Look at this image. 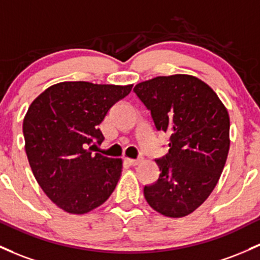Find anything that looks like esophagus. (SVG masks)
I'll return each instance as SVG.
<instances>
[{
	"mask_svg": "<svg viewBox=\"0 0 260 260\" xmlns=\"http://www.w3.org/2000/svg\"><path fill=\"white\" fill-rule=\"evenodd\" d=\"M127 162L131 165V167H136L141 162V159H132V158H127Z\"/></svg>",
	"mask_w": 260,
	"mask_h": 260,
	"instance_id": "obj_1",
	"label": "esophagus"
}]
</instances>
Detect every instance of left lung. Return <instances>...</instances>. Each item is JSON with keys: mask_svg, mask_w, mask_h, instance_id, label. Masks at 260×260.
<instances>
[{"mask_svg": "<svg viewBox=\"0 0 260 260\" xmlns=\"http://www.w3.org/2000/svg\"><path fill=\"white\" fill-rule=\"evenodd\" d=\"M133 91L150 110L156 129L170 136L169 153L155 160L158 181L144 187V198L162 216L185 217L209 198L226 164L227 108L212 87L187 74L156 76Z\"/></svg>", "mask_w": 260, "mask_h": 260, "instance_id": "obj_1", "label": "left lung"}]
</instances>
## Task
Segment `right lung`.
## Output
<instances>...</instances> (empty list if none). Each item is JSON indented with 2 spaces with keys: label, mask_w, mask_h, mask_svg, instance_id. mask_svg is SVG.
<instances>
[{
  "label": "right lung",
  "mask_w": 260,
  "mask_h": 260,
  "mask_svg": "<svg viewBox=\"0 0 260 260\" xmlns=\"http://www.w3.org/2000/svg\"><path fill=\"white\" fill-rule=\"evenodd\" d=\"M132 87L64 81L43 91L28 108L23 136L30 169L45 195L65 212H90L115 190L123 161L92 154L89 144L102 143L99 125Z\"/></svg>",
  "instance_id": "1"
}]
</instances>
